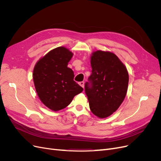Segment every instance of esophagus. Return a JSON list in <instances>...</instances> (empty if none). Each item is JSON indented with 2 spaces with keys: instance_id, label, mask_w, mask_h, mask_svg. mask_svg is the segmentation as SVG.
<instances>
[{
  "instance_id": "esophagus-1",
  "label": "esophagus",
  "mask_w": 161,
  "mask_h": 161,
  "mask_svg": "<svg viewBox=\"0 0 161 161\" xmlns=\"http://www.w3.org/2000/svg\"><path fill=\"white\" fill-rule=\"evenodd\" d=\"M79 84H80V86H81L82 87H84V82H83V81H80V82L79 83Z\"/></svg>"
}]
</instances>
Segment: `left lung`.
Returning <instances> with one entry per match:
<instances>
[{
	"instance_id": "left-lung-1",
	"label": "left lung",
	"mask_w": 161,
	"mask_h": 161,
	"mask_svg": "<svg viewBox=\"0 0 161 161\" xmlns=\"http://www.w3.org/2000/svg\"><path fill=\"white\" fill-rule=\"evenodd\" d=\"M91 75L85 85L92 113L99 118L111 115L119 108L128 89L129 73L112 52L97 50L91 56Z\"/></svg>"
}]
</instances>
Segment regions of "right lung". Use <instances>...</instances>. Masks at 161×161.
I'll return each instance as SVG.
<instances>
[{"label":"right lung","instance_id":"add662e5","mask_svg":"<svg viewBox=\"0 0 161 161\" xmlns=\"http://www.w3.org/2000/svg\"><path fill=\"white\" fill-rule=\"evenodd\" d=\"M72 56L69 49L58 47L40 58L34 68L32 78L37 95L51 110L64 109L83 90L74 81V72L67 66Z\"/></svg>","mask_w":161,"mask_h":161}]
</instances>
